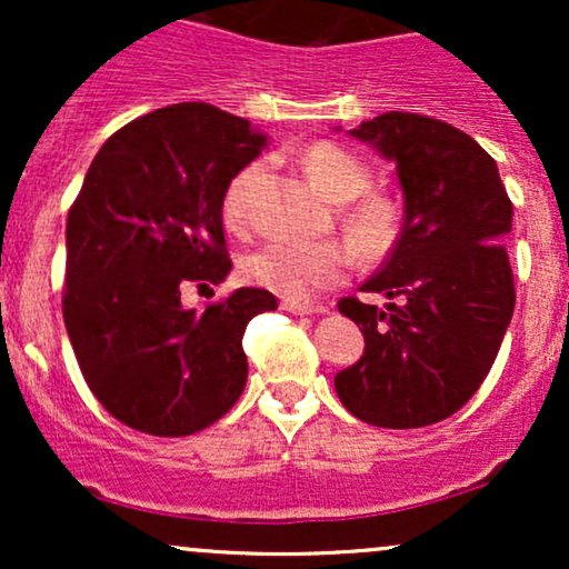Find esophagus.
Instances as JSON below:
<instances>
[{
  "mask_svg": "<svg viewBox=\"0 0 569 569\" xmlns=\"http://www.w3.org/2000/svg\"><path fill=\"white\" fill-rule=\"evenodd\" d=\"M283 310L293 312V316H321V312H326V307L312 305V302H297V299H286Z\"/></svg>",
  "mask_w": 569,
  "mask_h": 569,
  "instance_id": "esophagus-1",
  "label": "esophagus"
}]
</instances>
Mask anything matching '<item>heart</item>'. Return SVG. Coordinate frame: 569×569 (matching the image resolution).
<instances>
[{
    "instance_id": "obj_1",
    "label": "heart",
    "mask_w": 569,
    "mask_h": 569,
    "mask_svg": "<svg viewBox=\"0 0 569 569\" xmlns=\"http://www.w3.org/2000/svg\"><path fill=\"white\" fill-rule=\"evenodd\" d=\"M302 166L312 187L326 200L345 206L361 198L369 187V171L350 152L337 143H312L302 152ZM262 166H248L230 181L224 192L227 224L240 227L246 219L248 189L257 181ZM350 240L363 253H382L396 234L393 208L380 198H367L350 208L348 217ZM350 259L335 243H293V240H270L251 251L243 262L248 280L264 289L283 293L289 299H310L312 293L339 283L348 272Z\"/></svg>"
}]
</instances>
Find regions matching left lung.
Listing matches in <instances>:
<instances>
[{"label": "left lung", "instance_id": "obj_1", "mask_svg": "<svg viewBox=\"0 0 569 569\" xmlns=\"http://www.w3.org/2000/svg\"><path fill=\"white\" fill-rule=\"evenodd\" d=\"M348 133L396 166L403 224L361 286L390 299L385 310L339 302L367 348L335 377L337 396L369 426H433L479 390L511 323L516 291L502 243L513 206L498 162L447 122L388 112Z\"/></svg>", "mask_w": 569, "mask_h": 569}]
</instances>
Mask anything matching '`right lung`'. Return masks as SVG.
Instances as JSON below:
<instances>
[{
  "mask_svg": "<svg viewBox=\"0 0 569 569\" xmlns=\"http://www.w3.org/2000/svg\"><path fill=\"white\" fill-rule=\"evenodd\" d=\"M264 147L243 117L173 103L117 130L71 206L63 323L88 388L141 433H198L243 393V331L278 299L238 289L187 310L181 289L230 276L224 192Z\"/></svg>",
  "mask_w": 569,
  "mask_h": 569,
  "instance_id": "obj_1",
  "label": "right lung"
}]
</instances>
